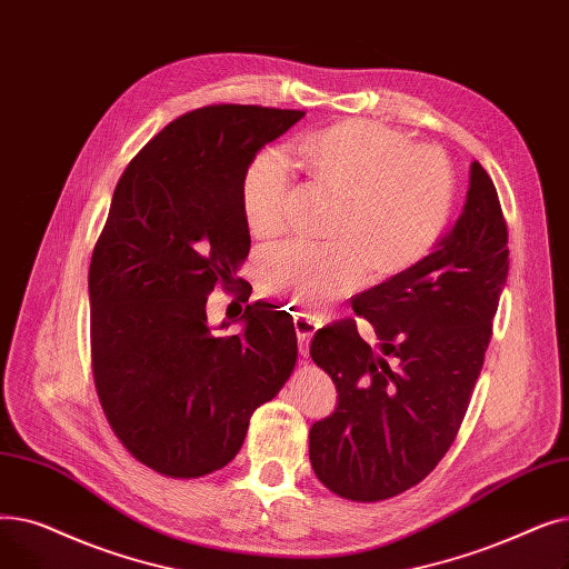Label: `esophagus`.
Wrapping results in <instances>:
<instances>
[{
  "label": "esophagus",
  "instance_id": "1",
  "mask_svg": "<svg viewBox=\"0 0 569 569\" xmlns=\"http://www.w3.org/2000/svg\"><path fill=\"white\" fill-rule=\"evenodd\" d=\"M293 327H296V336H299V351H301L303 357H308L310 340H312L315 331L321 327V319H317L315 315L296 312L293 315Z\"/></svg>",
  "mask_w": 569,
  "mask_h": 569
}]
</instances>
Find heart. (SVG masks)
<instances>
[{
	"instance_id": "b5f03b06",
	"label": "heart",
	"mask_w": 569,
	"mask_h": 569,
	"mask_svg": "<svg viewBox=\"0 0 569 569\" xmlns=\"http://www.w3.org/2000/svg\"><path fill=\"white\" fill-rule=\"evenodd\" d=\"M308 184L338 199L329 248L280 246L259 261L266 296L319 310L355 291L361 276L385 282L419 266L442 240L456 206V176L438 146H412L402 131L342 120L296 143ZM291 176L276 150L259 152L240 180V212L257 240L287 227Z\"/></svg>"
}]
</instances>
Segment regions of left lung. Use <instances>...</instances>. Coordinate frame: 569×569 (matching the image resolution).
<instances>
[{
    "instance_id": "1",
    "label": "left lung",
    "mask_w": 569,
    "mask_h": 569,
    "mask_svg": "<svg viewBox=\"0 0 569 569\" xmlns=\"http://www.w3.org/2000/svg\"><path fill=\"white\" fill-rule=\"evenodd\" d=\"M507 270L496 184L472 161L463 210L436 252L351 303L380 349L357 319L312 338L310 357L338 389L336 412L310 428V463L329 491L380 502L436 470L468 412Z\"/></svg>"
}]
</instances>
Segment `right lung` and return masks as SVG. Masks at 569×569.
Wrapping results in <instances>:
<instances>
[{"label": "right lung", "instance_id": "obj_1", "mask_svg": "<svg viewBox=\"0 0 569 569\" xmlns=\"http://www.w3.org/2000/svg\"><path fill=\"white\" fill-rule=\"evenodd\" d=\"M303 116L197 108L161 129L118 180L88 273L92 375L118 440L164 477L199 479L233 461L250 417L299 359L289 312L249 303L247 331L218 337L204 301L214 286H242L237 298L250 299L238 278L250 254L240 180Z\"/></svg>", "mask_w": 569, "mask_h": 569}]
</instances>
